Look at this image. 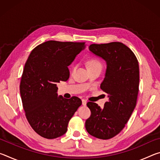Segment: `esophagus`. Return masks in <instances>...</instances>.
<instances>
[{
  "label": "esophagus",
  "instance_id": "obj_1",
  "mask_svg": "<svg viewBox=\"0 0 160 160\" xmlns=\"http://www.w3.org/2000/svg\"><path fill=\"white\" fill-rule=\"evenodd\" d=\"M82 104L83 106H86V104H87V101H86L85 99H82Z\"/></svg>",
  "mask_w": 160,
  "mask_h": 160
}]
</instances>
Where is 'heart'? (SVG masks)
Segmentation results:
<instances>
[{"mask_svg":"<svg viewBox=\"0 0 160 160\" xmlns=\"http://www.w3.org/2000/svg\"><path fill=\"white\" fill-rule=\"evenodd\" d=\"M88 68H102V64L99 59L92 58H90L88 62ZM77 68V65H72L71 67V72H73Z\"/></svg>","mask_w":160,"mask_h":160,"instance_id":"1","label":"heart"}]
</instances>
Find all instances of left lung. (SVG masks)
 Listing matches in <instances>:
<instances>
[{
  "label": "left lung",
  "mask_w": 160,
  "mask_h": 160,
  "mask_svg": "<svg viewBox=\"0 0 160 160\" xmlns=\"http://www.w3.org/2000/svg\"><path fill=\"white\" fill-rule=\"evenodd\" d=\"M90 51L107 61V68L100 88L109 100L100 108L94 102L87 106L91 115L85 121L89 134L108 140L118 135L136 106L139 91V65L134 53L121 42L90 46Z\"/></svg>",
  "instance_id": "1"
}]
</instances>
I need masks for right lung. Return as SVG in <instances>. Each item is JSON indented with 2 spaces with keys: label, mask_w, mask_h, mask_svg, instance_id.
Returning a JSON list of instances; mask_svg holds the SVG:
<instances>
[{
  "label": "right lung",
  "mask_w": 160,
  "mask_h": 160,
  "mask_svg": "<svg viewBox=\"0 0 160 160\" xmlns=\"http://www.w3.org/2000/svg\"><path fill=\"white\" fill-rule=\"evenodd\" d=\"M85 42L48 41L29 54L21 77L20 92L26 118L32 129L44 138L65 134L69 121L81 104L78 97H58L56 84L66 81L68 66Z\"/></svg>",
  "instance_id": "1"
}]
</instances>
